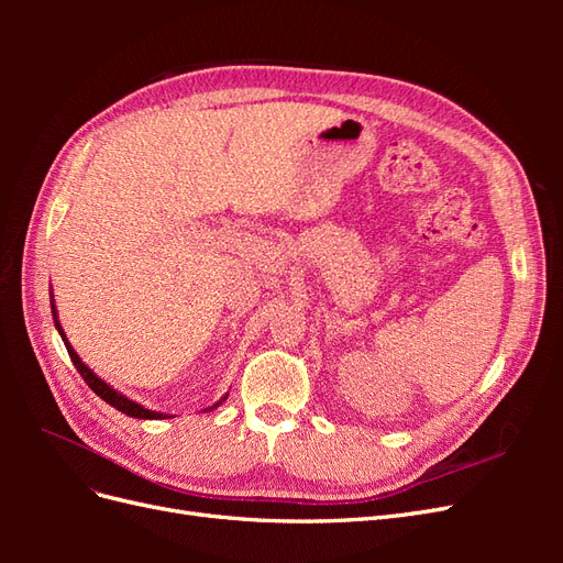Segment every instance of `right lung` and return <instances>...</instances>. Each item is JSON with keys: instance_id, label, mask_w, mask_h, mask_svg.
Wrapping results in <instances>:
<instances>
[{"instance_id": "1", "label": "right lung", "mask_w": 563, "mask_h": 563, "mask_svg": "<svg viewBox=\"0 0 563 563\" xmlns=\"http://www.w3.org/2000/svg\"><path fill=\"white\" fill-rule=\"evenodd\" d=\"M51 312H54L56 329H58V333H60V338H63V343H65V347H67V354H70V360H73L75 368L79 371V376L84 378V383H87L100 399L108 401L110 406H114V408H117V411H122V413H126V416H131V418H143V420H145V418H147V420L168 418V416H164V413H157V411H150V408H143L141 404H135V401L126 399L124 395H119V391H117V389H112L106 380H100L89 366H84V364H81V360L77 356V352L73 350V345H70V343H67V338H65V333H63V329H60L58 317H56V305H54V300H51ZM216 406H218V404H216ZM216 406H213V408H216ZM209 411H211V408H209Z\"/></svg>"}]
</instances>
